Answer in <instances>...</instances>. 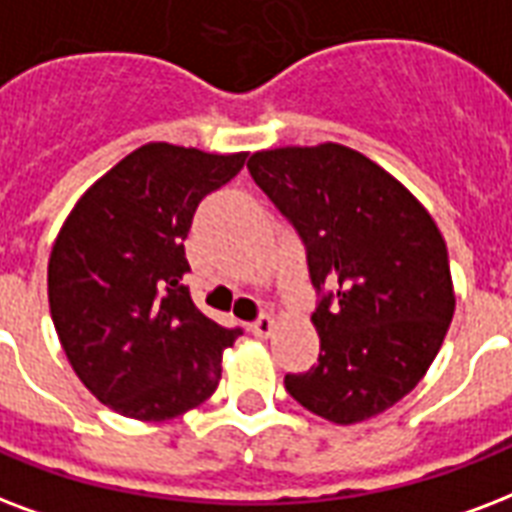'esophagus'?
<instances>
[{
  "mask_svg": "<svg viewBox=\"0 0 512 512\" xmlns=\"http://www.w3.org/2000/svg\"><path fill=\"white\" fill-rule=\"evenodd\" d=\"M273 327H276V319L263 314V317H257L255 322L249 325V330H252V335H257V338H268V335L273 333Z\"/></svg>",
  "mask_w": 512,
  "mask_h": 512,
  "instance_id": "1",
  "label": "esophagus"
}]
</instances>
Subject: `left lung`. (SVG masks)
<instances>
[{
  "instance_id": "8db88e82",
  "label": "left lung",
  "mask_w": 512,
  "mask_h": 512,
  "mask_svg": "<svg viewBox=\"0 0 512 512\" xmlns=\"http://www.w3.org/2000/svg\"><path fill=\"white\" fill-rule=\"evenodd\" d=\"M298 230L319 292V362L284 376L333 424L384 413L419 384L454 317L446 241L389 171L343 144L276 147L247 163Z\"/></svg>"
}]
</instances>
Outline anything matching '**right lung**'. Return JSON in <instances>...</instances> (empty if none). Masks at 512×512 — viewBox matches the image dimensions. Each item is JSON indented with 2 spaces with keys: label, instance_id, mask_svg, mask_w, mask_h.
Returning <instances> with one entry per match:
<instances>
[{
  "label": "right lung",
  "instance_id": "add662e5",
  "mask_svg": "<svg viewBox=\"0 0 512 512\" xmlns=\"http://www.w3.org/2000/svg\"><path fill=\"white\" fill-rule=\"evenodd\" d=\"M247 152L150 142L74 204L48 263L50 317L77 378L128 419L169 421L214 395L239 327L195 308L182 276L187 230L204 195Z\"/></svg>",
  "mask_w": 512,
  "mask_h": 512
}]
</instances>
